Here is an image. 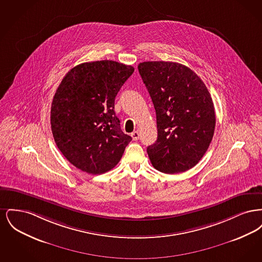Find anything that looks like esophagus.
<instances>
[{"label": "esophagus", "instance_id": "34e87169", "mask_svg": "<svg viewBox=\"0 0 262 262\" xmlns=\"http://www.w3.org/2000/svg\"><path fill=\"white\" fill-rule=\"evenodd\" d=\"M132 137H133V139L134 140H137L138 138H139V133L136 130V132H134L133 134H132Z\"/></svg>", "mask_w": 262, "mask_h": 262}]
</instances>
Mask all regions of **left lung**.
<instances>
[{
  "mask_svg": "<svg viewBox=\"0 0 262 262\" xmlns=\"http://www.w3.org/2000/svg\"><path fill=\"white\" fill-rule=\"evenodd\" d=\"M137 68L156 111L158 137L147 147L150 161L165 174L191 169L214 135L216 119L208 89L179 62H143Z\"/></svg>",
  "mask_w": 262,
  "mask_h": 262,
  "instance_id": "obj_1",
  "label": "left lung"
}]
</instances>
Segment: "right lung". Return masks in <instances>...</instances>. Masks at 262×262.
<instances>
[{"label":"right lung","mask_w":262,"mask_h":262,"mask_svg":"<svg viewBox=\"0 0 262 262\" xmlns=\"http://www.w3.org/2000/svg\"><path fill=\"white\" fill-rule=\"evenodd\" d=\"M134 67L115 61L73 68L56 90L51 128L67 160L88 174L106 173L120 162L132 137L115 114V98Z\"/></svg>","instance_id":"add662e5"}]
</instances>
